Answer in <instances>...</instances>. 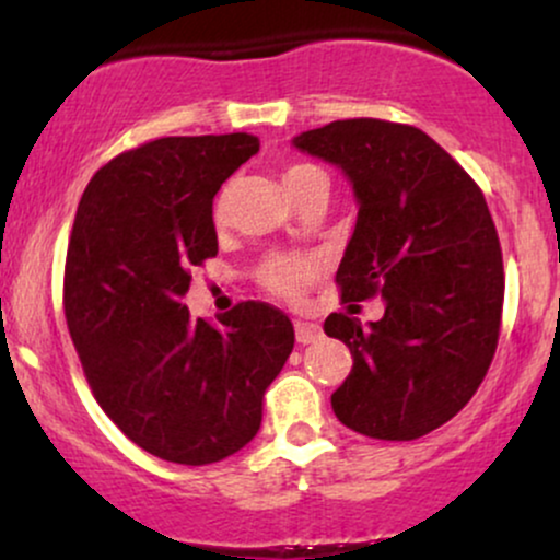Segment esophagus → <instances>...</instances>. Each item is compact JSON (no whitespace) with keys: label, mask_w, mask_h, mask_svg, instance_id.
<instances>
[{"label":"esophagus","mask_w":560,"mask_h":560,"mask_svg":"<svg viewBox=\"0 0 560 560\" xmlns=\"http://www.w3.org/2000/svg\"><path fill=\"white\" fill-rule=\"evenodd\" d=\"M294 334H298V342L300 345H311V342H318L320 339V326L313 324V320H302L298 318L294 320Z\"/></svg>","instance_id":"34e87169"}]
</instances>
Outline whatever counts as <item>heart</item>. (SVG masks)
I'll list each match as a JSON object with an SVG mask.
<instances>
[{
	"label": "heart",
	"instance_id": "obj_1",
	"mask_svg": "<svg viewBox=\"0 0 560 560\" xmlns=\"http://www.w3.org/2000/svg\"><path fill=\"white\" fill-rule=\"evenodd\" d=\"M284 186L289 195L307 189V186H326L329 189V173L313 163H292L284 171ZM231 189H223L215 202V221H223L229 210ZM318 260L305 258V255H271L260 268L262 287L271 289L279 298L298 302L305 298L307 287L318 279Z\"/></svg>",
	"mask_w": 560,
	"mask_h": 560
}]
</instances>
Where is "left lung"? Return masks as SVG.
Returning <instances> with one entry per match:
<instances>
[{
  "label": "left lung",
  "mask_w": 560,
  "mask_h": 560,
  "mask_svg": "<svg viewBox=\"0 0 560 560\" xmlns=\"http://www.w3.org/2000/svg\"><path fill=\"white\" fill-rule=\"evenodd\" d=\"M294 147L339 165L361 205L337 271L342 302H387L369 326L347 313L324 320L352 355L334 413L374 440H419L471 400L500 339L503 249L485 195L408 124L334 120Z\"/></svg>",
  "instance_id": "8db88e82"
}]
</instances>
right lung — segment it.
<instances>
[{"instance_id": "obj_1", "label": "right lung", "mask_w": 560, "mask_h": 560, "mask_svg": "<svg viewBox=\"0 0 560 560\" xmlns=\"http://www.w3.org/2000/svg\"><path fill=\"white\" fill-rule=\"evenodd\" d=\"M258 137H163L94 173L68 242L62 305L96 402L141 450L184 466L258 434L262 395L294 347L260 300L210 324L184 305L191 268L218 255L213 197Z\"/></svg>"}]
</instances>
